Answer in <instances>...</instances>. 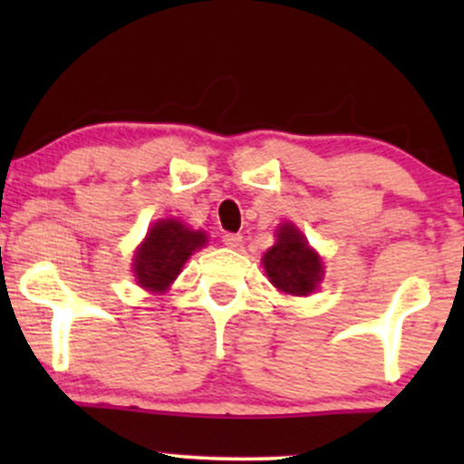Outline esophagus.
Segmentation results:
<instances>
[{
	"label": "esophagus",
	"mask_w": 464,
	"mask_h": 464,
	"mask_svg": "<svg viewBox=\"0 0 464 464\" xmlns=\"http://www.w3.org/2000/svg\"><path fill=\"white\" fill-rule=\"evenodd\" d=\"M242 236H239V233H225V236H222V244H225V246H228V248H239L242 246Z\"/></svg>",
	"instance_id": "1"
}]
</instances>
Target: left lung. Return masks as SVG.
Returning <instances> with one entry per match:
<instances>
[{
  "label": "left lung",
  "instance_id": "obj_1",
  "mask_svg": "<svg viewBox=\"0 0 464 464\" xmlns=\"http://www.w3.org/2000/svg\"><path fill=\"white\" fill-rule=\"evenodd\" d=\"M264 268L281 292L296 296L310 295L323 279L321 257L292 225L279 227L276 244L264 255Z\"/></svg>",
  "mask_w": 464,
  "mask_h": 464
}]
</instances>
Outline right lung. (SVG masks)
Returning a JSON list of instances; mask_svg holds the SVG:
<instances>
[{"label":"right lung","instance_id":"1","mask_svg":"<svg viewBox=\"0 0 464 464\" xmlns=\"http://www.w3.org/2000/svg\"><path fill=\"white\" fill-rule=\"evenodd\" d=\"M207 236L191 231L179 220H161L150 228L146 242L135 255V276L140 285L152 292H163L196 248L205 246Z\"/></svg>","mask_w":464,"mask_h":464}]
</instances>
